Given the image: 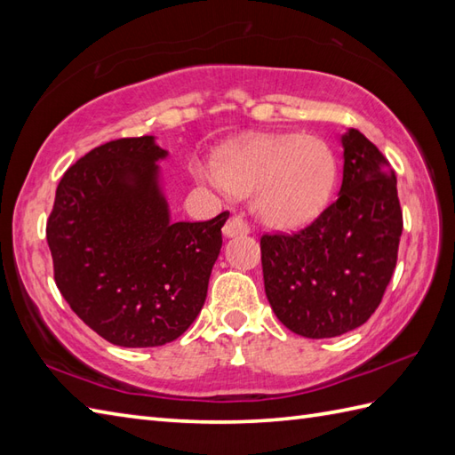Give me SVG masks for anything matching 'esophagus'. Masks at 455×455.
<instances>
[{"instance_id": "1", "label": "esophagus", "mask_w": 455, "mask_h": 455, "mask_svg": "<svg viewBox=\"0 0 455 455\" xmlns=\"http://www.w3.org/2000/svg\"><path fill=\"white\" fill-rule=\"evenodd\" d=\"M250 233V228L246 222L240 219V217H230L227 220L225 228H222V235H225L227 238H235V236H246Z\"/></svg>"}]
</instances>
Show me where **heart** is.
<instances>
[{
    "mask_svg": "<svg viewBox=\"0 0 455 455\" xmlns=\"http://www.w3.org/2000/svg\"><path fill=\"white\" fill-rule=\"evenodd\" d=\"M197 178L235 196H252L259 222L275 230L305 227L331 197L336 160L326 142L308 134H256L222 148Z\"/></svg>",
    "mask_w": 455,
    "mask_h": 455,
    "instance_id": "b5f03b06",
    "label": "heart"
}]
</instances>
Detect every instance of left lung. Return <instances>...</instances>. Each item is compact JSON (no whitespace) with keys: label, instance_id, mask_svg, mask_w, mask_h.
Masks as SVG:
<instances>
[{"label":"left lung","instance_id":"left-lung-1","mask_svg":"<svg viewBox=\"0 0 455 455\" xmlns=\"http://www.w3.org/2000/svg\"><path fill=\"white\" fill-rule=\"evenodd\" d=\"M342 188L313 225L262 236L264 287L279 323L305 338L354 331L379 307L403 233L397 178L360 131L342 137Z\"/></svg>","mask_w":455,"mask_h":455}]
</instances>
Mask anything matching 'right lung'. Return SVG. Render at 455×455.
I'll use <instances>...</instances> for the list:
<instances>
[{"instance_id":"right-lung-1","label":"right lung","mask_w":455,"mask_h":455,"mask_svg":"<svg viewBox=\"0 0 455 455\" xmlns=\"http://www.w3.org/2000/svg\"><path fill=\"white\" fill-rule=\"evenodd\" d=\"M156 137L119 139L68 170L46 222L54 279L72 311L105 340H176L205 303L228 212L173 222Z\"/></svg>"}]
</instances>
